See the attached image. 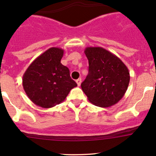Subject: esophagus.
Here are the masks:
<instances>
[{
    "instance_id": "34e87169",
    "label": "esophagus",
    "mask_w": 156,
    "mask_h": 156,
    "mask_svg": "<svg viewBox=\"0 0 156 156\" xmlns=\"http://www.w3.org/2000/svg\"><path fill=\"white\" fill-rule=\"evenodd\" d=\"M76 83L78 84V86H80L81 84V78H78V79L76 80Z\"/></svg>"
}]
</instances>
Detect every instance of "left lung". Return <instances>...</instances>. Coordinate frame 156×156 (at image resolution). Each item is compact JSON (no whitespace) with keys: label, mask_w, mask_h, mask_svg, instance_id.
Returning <instances> with one entry per match:
<instances>
[{"label":"left lung","mask_w":156,"mask_h":156,"mask_svg":"<svg viewBox=\"0 0 156 156\" xmlns=\"http://www.w3.org/2000/svg\"><path fill=\"white\" fill-rule=\"evenodd\" d=\"M84 53L89 71L81 86L88 100L103 108L116 104L128 87V69L117 56L103 48L87 47Z\"/></svg>","instance_id":"1"}]
</instances>
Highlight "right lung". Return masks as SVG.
Returning <instances> with one entry per match:
<instances>
[{"label":"right lung","instance_id":"add662e5","mask_svg":"<svg viewBox=\"0 0 156 156\" xmlns=\"http://www.w3.org/2000/svg\"><path fill=\"white\" fill-rule=\"evenodd\" d=\"M63 52L59 48H49L30 64L23 75L26 95L40 107L48 108L59 104L77 86L69 69L60 62Z\"/></svg>","mask_w":156,"mask_h":156}]
</instances>
